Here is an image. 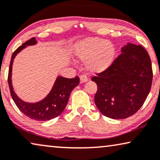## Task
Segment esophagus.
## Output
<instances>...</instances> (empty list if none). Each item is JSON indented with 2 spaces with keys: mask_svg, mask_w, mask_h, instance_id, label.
Instances as JSON below:
<instances>
[{
  "mask_svg": "<svg viewBox=\"0 0 160 160\" xmlns=\"http://www.w3.org/2000/svg\"><path fill=\"white\" fill-rule=\"evenodd\" d=\"M87 80H88V78L87 77V76H85V75L80 76V83H81V84L87 82Z\"/></svg>",
  "mask_w": 160,
  "mask_h": 160,
  "instance_id": "1",
  "label": "esophagus"
}]
</instances>
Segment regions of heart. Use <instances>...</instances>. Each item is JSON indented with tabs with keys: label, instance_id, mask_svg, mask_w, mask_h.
Returning a JSON list of instances; mask_svg holds the SVG:
<instances>
[{
	"label": "heart",
	"instance_id": "1",
	"mask_svg": "<svg viewBox=\"0 0 160 160\" xmlns=\"http://www.w3.org/2000/svg\"><path fill=\"white\" fill-rule=\"evenodd\" d=\"M75 56L85 61V67L91 73H102L112 66L116 49L112 42L100 38H87L73 47Z\"/></svg>",
	"mask_w": 160,
	"mask_h": 160
}]
</instances>
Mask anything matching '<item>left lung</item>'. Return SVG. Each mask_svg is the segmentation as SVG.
Returning a JSON list of instances; mask_svg holds the SVG:
<instances>
[{"instance_id": "left-lung-1", "label": "left lung", "mask_w": 160, "mask_h": 160, "mask_svg": "<svg viewBox=\"0 0 160 160\" xmlns=\"http://www.w3.org/2000/svg\"><path fill=\"white\" fill-rule=\"evenodd\" d=\"M112 66L92 78L97 85L94 102L102 115L124 119L142 108L151 89V59L142 45L128 43Z\"/></svg>"}]
</instances>
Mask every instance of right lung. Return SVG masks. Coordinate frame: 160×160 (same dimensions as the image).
Wrapping results in <instances>:
<instances>
[{
	"mask_svg": "<svg viewBox=\"0 0 160 160\" xmlns=\"http://www.w3.org/2000/svg\"><path fill=\"white\" fill-rule=\"evenodd\" d=\"M37 42H38L35 38H32L29 40L25 42L13 52L9 66L8 82L11 97L21 112L31 119L39 121H46L55 118L63 112L68 103L71 92L79 84V78L77 76L73 78L58 76L49 94L41 101L31 103L21 99L13 91L11 82L13 59L18 53L24 49L27 46L34 45Z\"/></svg>",
	"mask_w": 160,
	"mask_h": 160,
	"instance_id": "add662e5",
	"label": "right lung"
}]
</instances>
